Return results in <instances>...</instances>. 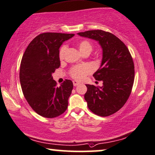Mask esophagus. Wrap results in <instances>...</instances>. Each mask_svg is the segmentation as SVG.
<instances>
[{"label":"esophagus","instance_id":"obj_1","mask_svg":"<svg viewBox=\"0 0 155 155\" xmlns=\"http://www.w3.org/2000/svg\"><path fill=\"white\" fill-rule=\"evenodd\" d=\"M80 84V83L79 82H78V81H73V85L74 86H77V85H78Z\"/></svg>","mask_w":155,"mask_h":155}]
</instances>
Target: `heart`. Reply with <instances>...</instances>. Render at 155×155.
I'll use <instances>...</instances> for the list:
<instances>
[{"label":"heart","mask_w":155,"mask_h":155,"mask_svg":"<svg viewBox=\"0 0 155 155\" xmlns=\"http://www.w3.org/2000/svg\"><path fill=\"white\" fill-rule=\"evenodd\" d=\"M78 48L82 54H85L86 52L91 53L93 50V45L87 40H83L78 44ZM67 50V46L64 45L61 47L59 52V57L61 60L64 59V54ZM93 72V68L88 64H84L81 66L73 67L70 70V74L71 77L78 81H82L86 77L88 74H91Z\"/></svg>","instance_id":"1"}]
</instances>
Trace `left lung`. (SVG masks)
I'll return each instance as SVG.
<instances>
[{"label":"left lung","instance_id":"left-lung-1","mask_svg":"<svg viewBox=\"0 0 155 155\" xmlns=\"http://www.w3.org/2000/svg\"><path fill=\"white\" fill-rule=\"evenodd\" d=\"M98 41L103 49L100 68L93 74L102 87L86 85L85 94L88 108L100 116L115 114L126 104L134 81V64L129 49L117 37L102 30H91L78 34Z\"/></svg>","mask_w":155,"mask_h":155}]
</instances>
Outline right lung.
Here are the masks:
<instances>
[{"label": "right lung", "instance_id": "add662e5", "mask_svg": "<svg viewBox=\"0 0 155 155\" xmlns=\"http://www.w3.org/2000/svg\"><path fill=\"white\" fill-rule=\"evenodd\" d=\"M74 35L39 34L30 42L22 57L19 78L23 93L32 109L43 117L55 118L68 108L72 82L65 80L57 87L51 74L60 66V46Z\"/></svg>", "mask_w": 155, "mask_h": 155}]
</instances>
